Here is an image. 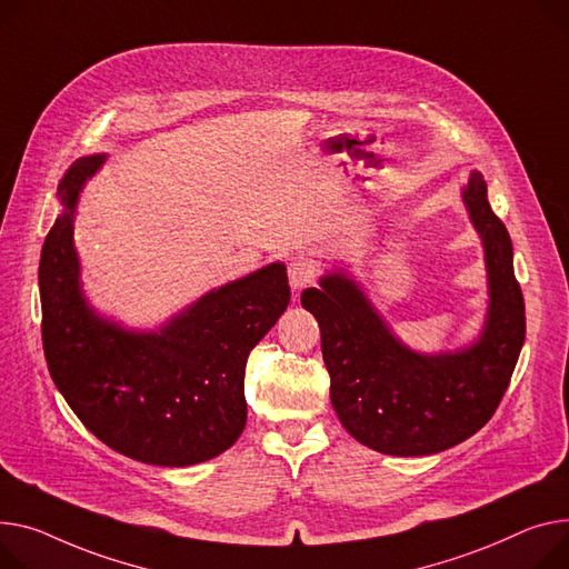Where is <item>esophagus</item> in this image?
Returning <instances> with one entry per match:
<instances>
[{
    "label": "esophagus",
    "instance_id": "esophagus-1",
    "mask_svg": "<svg viewBox=\"0 0 569 569\" xmlns=\"http://www.w3.org/2000/svg\"><path fill=\"white\" fill-rule=\"evenodd\" d=\"M313 277H316V270H313L311 262H307V260H292L290 262L288 281H290V288L295 292H299L301 288H307L309 283H313Z\"/></svg>",
    "mask_w": 569,
    "mask_h": 569
}]
</instances>
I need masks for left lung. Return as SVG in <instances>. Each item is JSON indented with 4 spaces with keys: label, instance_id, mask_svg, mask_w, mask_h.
<instances>
[{
    "label": "left lung",
    "instance_id": "left-lung-1",
    "mask_svg": "<svg viewBox=\"0 0 569 569\" xmlns=\"http://www.w3.org/2000/svg\"><path fill=\"white\" fill-rule=\"evenodd\" d=\"M462 203L482 242L489 295L482 329L469 346L437 355L409 348L343 268L301 292V307L320 325L338 421L385 456H435L476 435L497 411L523 346L512 242L491 212L480 171L462 187Z\"/></svg>",
    "mask_w": 569,
    "mask_h": 569
}]
</instances>
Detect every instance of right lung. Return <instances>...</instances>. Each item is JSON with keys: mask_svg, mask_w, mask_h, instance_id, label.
<instances>
[{"mask_svg": "<svg viewBox=\"0 0 569 569\" xmlns=\"http://www.w3.org/2000/svg\"><path fill=\"white\" fill-rule=\"evenodd\" d=\"M104 162L80 158L57 189L61 212L38 268L50 375L87 430L121 456L156 467L212 460L244 430V366L288 309L286 264L212 288L158 329L100 316L72 236L82 189Z\"/></svg>", "mask_w": 569, "mask_h": 569, "instance_id": "obj_1", "label": "right lung"}]
</instances>
